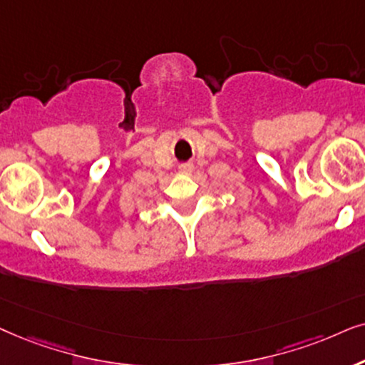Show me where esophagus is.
Listing matches in <instances>:
<instances>
[{"label": "esophagus", "instance_id": "1", "mask_svg": "<svg viewBox=\"0 0 365 365\" xmlns=\"http://www.w3.org/2000/svg\"><path fill=\"white\" fill-rule=\"evenodd\" d=\"M192 165L190 163H183V165H180V172L182 173H190L192 172Z\"/></svg>", "mask_w": 365, "mask_h": 365}]
</instances>
